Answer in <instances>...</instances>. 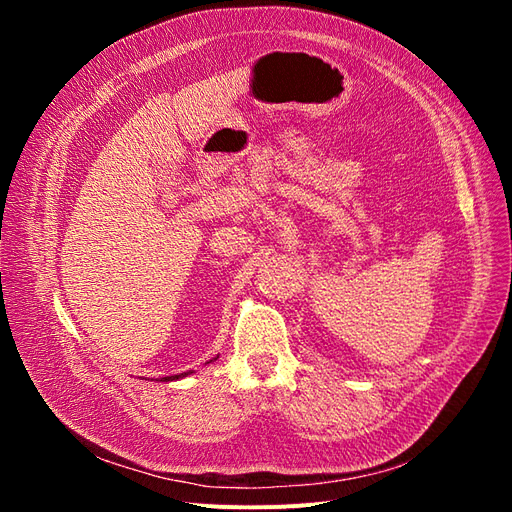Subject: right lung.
<instances>
[{
  "mask_svg": "<svg viewBox=\"0 0 512 512\" xmlns=\"http://www.w3.org/2000/svg\"><path fill=\"white\" fill-rule=\"evenodd\" d=\"M215 359H218V356H215ZM213 359V361H215ZM211 363V361H209ZM190 374H194V371H183V374H177V376H166V378H162L160 382H173V380H179V378H185V376H190Z\"/></svg>",
  "mask_w": 512,
  "mask_h": 512,
  "instance_id": "add662e5",
  "label": "right lung"
}]
</instances>
